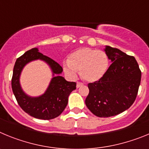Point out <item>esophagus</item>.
<instances>
[{"mask_svg":"<svg viewBox=\"0 0 149 149\" xmlns=\"http://www.w3.org/2000/svg\"><path fill=\"white\" fill-rule=\"evenodd\" d=\"M81 86H83V84L82 83H80V82H77V85H76V86H77V88H79L81 87Z\"/></svg>","mask_w":149,"mask_h":149,"instance_id":"1","label":"esophagus"}]
</instances>
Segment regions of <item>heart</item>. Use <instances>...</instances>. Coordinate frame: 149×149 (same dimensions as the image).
<instances>
[{
	"label": "heart",
	"mask_w": 149,
	"mask_h": 149,
	"mask_svg": "<svg viewBox=\"0 0 149 149\" xmlns=\"http://www.w3.org/2000/svg\"><path fill=\"white\" fill-rule=\"evenodd\" d=\"M109 59L105 52L84 48L74 51L68 60L63 62V70L67 75L75 79L81 71V77L88 82H95L106 73Z\"/></svg>",
	"instance_id": "heart-1"
}]
</instances>
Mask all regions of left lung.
I'll list each match as a JSON object with an SVG mask.
<instances>
[{
	"instance_id": "8db88e82",
	"label": "left lung",
	"mask_w": 149,
	"mask_h": 149,
	"mask_svg": "<svg viewBox=\"0 0 149 149\" xmlns=\"http://www.w3.org/2000/svg\"><path fill=\"white\" fill-rule=\"evenodd\" d=\"M112 64L99 81L88 84L85 103L94 115L113 116L125 111L134 102L141 81V71L134 56L105 46Z\"/></svg>"
}]
</instances>
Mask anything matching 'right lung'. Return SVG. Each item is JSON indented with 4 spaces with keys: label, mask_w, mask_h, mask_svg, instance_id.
I'll return each instance as SVG.
<instances>
[{
    "label": "right lung",
    "mask_w": 149,
    "mask_h": 149,
    "mask_svg": "<svg viewBox=\"0 0 149 149\" xmlns=\"http://www.w3.org/2000/svg\"><path fill=\"white\" fill-rule=\"evenodd\" d=\"M37 59L48 64L52 72V78L42 95L30 96L25 93L20 86V74L27 64ZM62 72L61 65L40 53L38 48L29 50L17 59L13 68L12 89L21 108L36 119L49 120L59 116L67 106L70 93L76 89V83L67 81L61 76Z\"/></svg>",
    "instance_id": "1"
}]
</instances>
